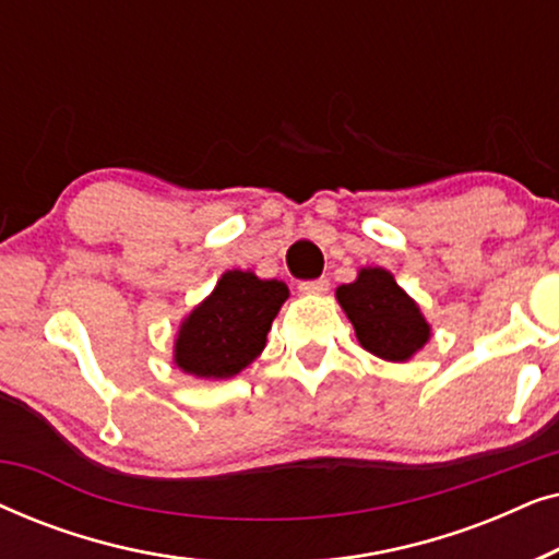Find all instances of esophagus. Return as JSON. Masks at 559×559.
Returning <instances> with one entry per match:
<instances>
[{
    "mask_svg": "<svg viewBox=\"0 0 559 559\" xmlns=\"http://www.w3.org/2000/svg\"><path fill=\"white\" fill-rule=\"evenodd\" d=\"M328 285H331V282H328L325 277L305 280V282H300V293H305V295H320V293H325Z\"/></svg>",
    "mask_w": 559,
    "mask_h": 559,
    "instance_id": "1",
    "label": "esophagus"
}]
</instances>
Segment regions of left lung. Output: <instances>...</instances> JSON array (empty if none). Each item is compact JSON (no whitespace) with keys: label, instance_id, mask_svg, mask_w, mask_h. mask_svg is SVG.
<instances>
[{"label":"left lung","instance_id":"1","mask_svg":"<svg viewBox=\"0 0 559 559\" xmlns=\"http://www.w3.org/2000/svg\"><path fill=\"white\" fill-rule=\"evenodd\" d=\"M335 297L358 343L384 361H407L430 338L423 312L386 270H361L356 282L335 289Z\"/></svg>","mask_w":559,"mask_h":559}]
</instances>
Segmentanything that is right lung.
Returning a JSON list of instances; mask_svg holds the SVG:
<instances>
[{
	"instance_id": "obj_1",
	"label": "right lung",
	"mask_w": 559,
	"mask_h": 559,
	"mask_svg": "<svg viewBox=\"0 0 559 559\" xmlns=\"http://www.w3.org/2000/svg\"><path fill=\"white\" fill-rule=\"evenodd\" d=\"M289 289L251 272H226L209 300L186 318L175 364L201 379H228L254 361Z\"/></svg>"
}]
</instances>
